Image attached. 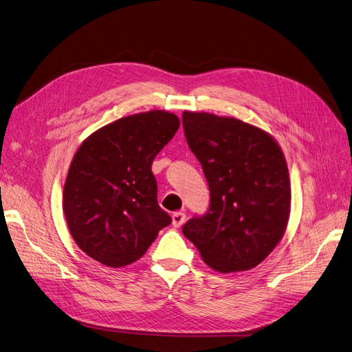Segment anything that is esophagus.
Returning <instances> with one entry per match:
<instances>
[{"label":"esophagus","instance_id":"34e87169","mask_svg":"<svg viewBox=\"0 0 352 352\" xmlns=\"http://www.w3.org/2000/svg\"><path fill=\"white\" fill-rule=\"evenodd\" d=\"M185 220H186V216H185V212H182V211H176V212H173V216H172V223H173V226L175 228H180L185 223Z\"/></svg>","mask_w":352,"mask_h":352}]
</instances>
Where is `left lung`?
Segmentation results:
<instances>
[{
  "label": "left lung",
  "instance_id": "left-lung-1",
  "mask_svg": "<svg viewBox=\"0 0 352 352\" xmlns=\"http://www.w3.org/2000/svg\"><path fill=\"white\" fill-rule=\"evenodd\" d=\"M182 122L210 188L207 214L188 220L184 235L212 270L254 269L280 242L289 220L282 148L270 133L235 117L184 111Z\"/></svg>",
  "mask_w": 352,
  "mask_h": 352
}]
</instances>
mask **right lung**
<instances>
[{"label": "right lung", "instance_id": "add662e5", "mask_svg": "<svg viewBox=\"0 0 352 352\" xmlns=\"http://www.w3.org/2000/svg\"><path fill=\"white\" fill-rule=\"evenodd\" d=\"M179 117L151 110L122 117L91 133L74 154L63 211L78 247L109 267L140 260L172 219L157 202L151 172Z\"/></svg>", "mask_w": 352, "mask_h": 352}]
</instances>
